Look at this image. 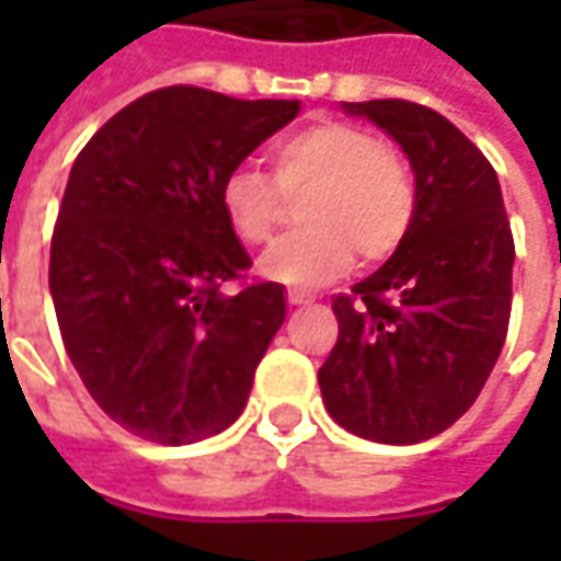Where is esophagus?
Wrapping results in <instances>:
<instances>
[{"instance_id":"1","label":"esophagus","mask_w":561,"mask_h":561,"mask_svg":"<svg viewBox=\"0 0 561 561\" xmlns=\"http://www.w3.org/2000/svg\"><path fill=\"white\" fill-rule=\"evenodd\" d=\"M287 302H290V306H309V302H312V296H309V293L290 290L287 293Z\"/></svg>"}]
</instances>
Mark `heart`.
Returning <instances> with one entry per match:
<instances>
[{
	"label": "heart",
	"mask_w": 561,
	"mask_h": 561,
	"mask_svg": "<svg viewBox=\"0 0 561 561\" xmlns=\"http://www.w3.org/2000/svg\"><path fill=\"white\" fill-rule=\"evenodd\" d=\"M268 159L271 178L237 164L218 186L221 218L247 247L271 240L284 211L280 196L309 190L299 205L302 230L262 255V277L321 287L350 268L356 252L371 265L402 247L415 215V186L405 162L375 134L343 121H318L280 137Z\"/></svg>",
	"instance_id": "1"
}]
</instances>
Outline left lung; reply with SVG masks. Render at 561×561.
Returning <instances> with one entry per match:
<instances>
[{"instance_id":"left-lung-1","label":"left lung","mask_w":561,"mask_h":561,"mask_svg":"<svg viewBox=\"0 0 561 561\" xmlns=\"http://www.w3.org/2000/svg\"><path fill=\"white\" fill-rule=\"evenodd\" d=\"M390 134L415 174L402 247L336 296V346L318 368L331 419L375 443L431 440L462 419L503 353L515 243L503 190L456 124L405 99L343 102Z\"/></svg>"}]
</instances>
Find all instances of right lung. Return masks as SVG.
I'll list each match as a JSON object with an SVG mask.
<instances>
[{
	"label": "right lung",
	"mask_w": 561,
	"mask_h": 561,
	"mask_svg": "<svg viewBox=\"0 0 561 561\" xmlns=\"http://www.w3.org/2000/svg\"><path fill=\"white\" fill-rule=\"evenodd\" d=\"M296 115V99L164 87L77 156L49 255L55 318L90 397L142 440H205L247 409L287 299L280 284L221 293L252 262L218 186Z\"/></svg>",
	"instance_id": "obj_1"
}]
</instances>
